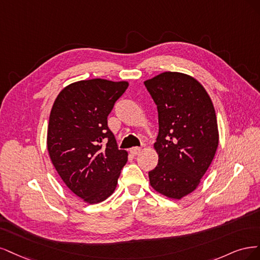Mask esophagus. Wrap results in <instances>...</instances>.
Returning a JSON list of instances; mask_svg holds the SVG:
<instances>
[{
  "label": "esophagus",
  "instance_id": "esophagus-1",
  "mask_svg": "<svg viewBox=\"0 0 260 260\" xmlns=\"http://www.w3.org/2000/svg\"><path fill=\"white\" fill-rule=\"evenodd\" d=\"M131 153H132V155H134V156H136V155H138L140 152H141V148H139V147H134V148H132L131 150Z\"/></svg>",
  "mask_w": 260,
  "mask_h": 260
}]
</instances>
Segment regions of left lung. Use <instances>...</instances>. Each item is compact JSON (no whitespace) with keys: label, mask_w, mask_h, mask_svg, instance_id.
<instances>
[{"label":"left lung","mask_w":260,"mask_h":260,"mask_svg":"<svg viewBox=\"0 0 260 260\" xmlns=\"http://www.w3.org/2000/svg\"><path fill=\"white\" fill-rule=\"evenodd\" d=\"M157 108L158 162L149 172L157 193L180 200L193 192L219 144L212 99L191 75L166 71L144 82Z\"/></svg>","instance_id":"8db88e82"}]
</instances>
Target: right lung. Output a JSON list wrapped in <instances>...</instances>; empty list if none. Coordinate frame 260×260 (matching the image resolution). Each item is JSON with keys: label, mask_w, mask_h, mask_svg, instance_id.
I'll return each instance as SVG.
<instances>
[{"label": "right lung", "mask_w": 260, "mask_h": 260, "mask_svg": "<svg viewBox=\"0 0 260 260\" xmlns=\"http://www.w3.org/2000/svg\"><path fill=\"white\" fill-rule=\"evenodd\" d=\"M127 87L126 81L104 79L71 83L58 94L49 114L51 161L66 186L88 204L103 202L113 193L127 162V151L118 149L107 121Z\"/></svg>", "instance_id": "obj_1"}]
</instances>
